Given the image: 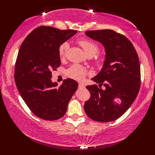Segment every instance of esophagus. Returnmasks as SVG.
<instances>
[{"label":"esophagus","instance_id":"1","mask_svg":"<svg viewBox=\"0 0 155 155\" xmlns=\"http://www.w3.org/2000/svg\"><path fill=\"white\" fill-rule=\"evenodd\" d=\"M78 87H79L80 88H84V87H85V86H84V84L82 83V82H80V83L78 84Z\"/></svg>","mask_w":155,"mask_h":155}]
</instances>
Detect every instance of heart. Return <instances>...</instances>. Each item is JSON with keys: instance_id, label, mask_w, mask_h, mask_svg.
<instances>
[{"instance_id": "heart-1", "label": "heart", "mask_w": 155, "mask_h": 155, "mask_svg": "<svg viewBox=\"0 0 155 155\" xmlns=\"http://www.w3.org/2000/svg\"><path fill=\"white\" fill-rule=\"evenodd\" d=\"M78 43L83 48L84 51L87 55V56H93L98 52L99 46L94 41L87 39H81L78 41ZM68 48L69 44L68 42H64L59 46L58 54L61 58H65ZM100 59H99L97 62H100ZM86 69L78 65H74L73 66H71L67 72V75L68 77L75 80H82L86 75Z\"/></svg>"}]
</instances>
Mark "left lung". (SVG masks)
Returning a JSON list of instances; mask_svg holds the SVG:
<instances>
[{
	"mask_svg": "<svg viewBox=\"0 0 155 155\" xmlns=\"http://www.w3.org/2000/svg\"><path fill=\"white\" fill-rule=\"evenodd\" d=\"M86 35L100 42L106 51L101 71L92 78L99 83L88 85L90 98L84 109L91 119L113 121L120 118L135 101L140 87V65L132 43L111 29L87 31Z\"/></svg>",
	"mask_w": 155,
	"mask_h": 155,
	"instance_id": "1",
	"label": "left lung"
}]
</instances>
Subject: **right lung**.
Returning a JSON list of instances; mask_svg holds the SVG:
<instances>
[{"label":"right lung","instance_id":"1","mask_svg":"<svg viewBox=\"0 0 155 155\" xmlns=\"http://www.w3.org/2000/svg\"><path fill=\"white\" fill-rule=\"evenodd\" d=\"M77 32L73 29L40 26L21 44L15 68V81L29 109L44 120L62 118L78 89V84L74 80L68 78L58 87L51 79V72L61 65L59 46Z\"/></svg>","mask_w":155,"mask_h":155}]
</instances>
